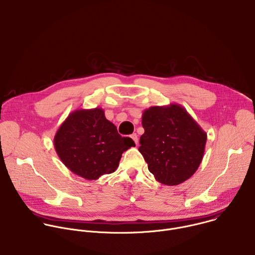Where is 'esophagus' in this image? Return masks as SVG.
<instances>
[{
	"label": "esophagus",
	"instance_id": "obj_1",
	"mask_svg": "<svg viewBox=\"0 0 255 255\" xmlns=\"http://www.w3.org/2000/svg\"><path fill=\"white\" fill-rule=\"evenodd\" d=\"M131 138L134 140V142L136 143V145H138V142H139V140H138V135H137L136 133H134V134L131 135Z\"/></svg>",
	"mask_w": 255,
	"mask_h": 255
}]
</instances>
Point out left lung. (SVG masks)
<instances>
[{
  "mask_svg": "<svg viewBox=\"0 0 255 255\" xmlns=\"http://www.w3.org/2000/svg\"><path fill=\"white\" fill-rule=\"evenodd\" d=\"M142 126L139 151L158 182L178 185L196 172L207 134L181 105L172 103L144 110Z\"/></svg>",
  "mask_w": 255,
  "mask_h": 255,
  "instance_id": "8db88e82",
  "label": "left lung"
}]
</instances>
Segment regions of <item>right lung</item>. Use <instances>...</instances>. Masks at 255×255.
I'll use <instances>...</instances> for the list:
<instances>
[{
    "label": "right lung",
    "instance_id": "right-lung-1",
    "mask_svg": "<svg viewBox=\"0 0 255 255\" xmlns=\"http://www.w3.org/2000/svg\"><path fill=\"white\" fill-rule=\"evenodd\" d=\"M55 150L74 174L97 180L114 172L122 153L135 146L122 137L116 126L106 119L102 108L78 109L69 114L54 137Z\"/></svg>",
    "mask_w": 255,
    "mask_h": 255
}]
</instances>
